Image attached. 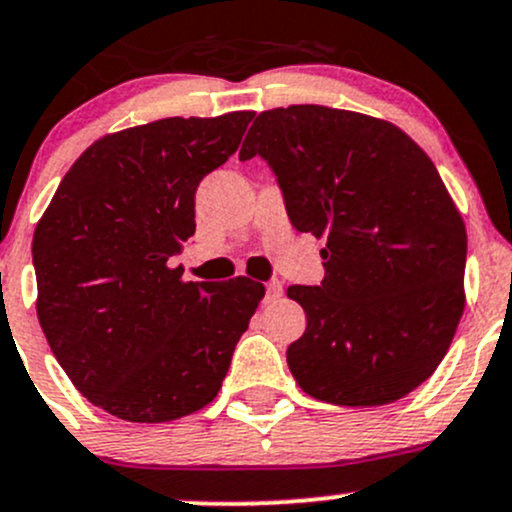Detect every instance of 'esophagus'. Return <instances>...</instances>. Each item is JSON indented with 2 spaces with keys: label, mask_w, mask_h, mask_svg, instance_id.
<instances>
[{
  "label": "esophagus",
  "mask_w": 512,
  "mask_h": 512,
  "mask_svg": "<svg viewBox=\"0 0 512 512\" xmlns=\"http://www.w3.org/2000/svg\"><path fill=\"white\" fill-rule=\"evenodd\" d=\"M280 295H283V285H280L278 280H271V283H266V300L268 302L280 298Z\"/></svg>",
  "instance_id": "1"
}]
</instances>
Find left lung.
<instances>
[{"label": "left lung", "instance_id": "obj_1", "mask_svg": "<svg viewBox=\"0 0 512 512\" xmlns=\"http://www.w3.org/2000/svg\"><path fill=\"white\" fill-rule=\"evenodd\" d=\"M276 173L298 232L324 236L320 285L288 366L312 398L349 408L425 383L464 312L466 229L437 168L398 126L322 104L261 112L239 158Z\"/></svg>", "mask_w": 512, "mask_h": 512}]
</instances>
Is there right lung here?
<instances>
[{
    "label": "right lung",
    "instance_id": "obj_1",
    "mask_svg": "<svg viewBox=\"0 0 512 512\" xmlns=\"http://www.w3.org/2000/svg\"><path fill=\"white\" fill-rule=\"evenodd\" d=\"M254 112L170 117L95 141L34 232L36 312L58 364L97 408L170 422L222 388L263 285L185 283L195 192L239 148Z\"/></svg>",
    "mask_w": 512,
    "mask_h": 512
}]
</instances>
